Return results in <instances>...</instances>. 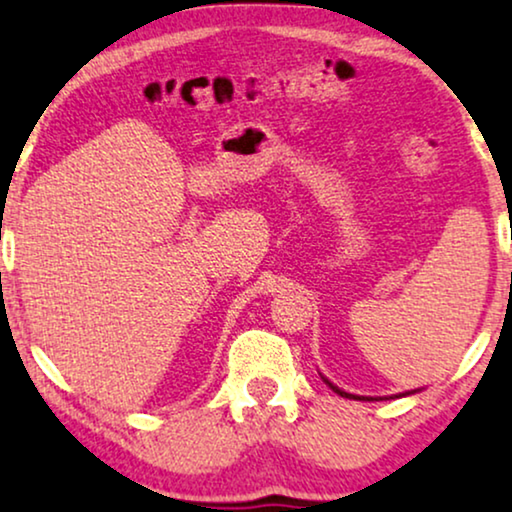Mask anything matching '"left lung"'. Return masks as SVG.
I'll return each instance as SVG.
<instances>
[{
    "instance_id": "left-lung-1",
    "label": "left lung",
    "mask_w": 512,
    "mask_h": 512,
    "mask_svg": "<svg viewBox=\"0 0 512 512\" xmlns=\"http://www.w3.org/2000/svg\"><path fill=\"white\" fill-rule=\"evenodd\" d=\"M327 382V380H325ZM327 384H330V387L334 389V391H337V394L339 396H346V399H358V401H365V399H361V396H353V394H346V391H342V389H339V387H334V384L332 382H327ZM370 401V399H368Z\"/></svg>"
}]
</instances>
